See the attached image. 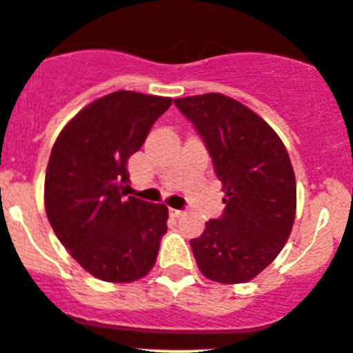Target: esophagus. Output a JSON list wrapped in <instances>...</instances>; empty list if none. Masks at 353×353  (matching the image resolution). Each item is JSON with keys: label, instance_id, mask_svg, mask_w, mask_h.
I'll return each instance as SVG.
<instances>
[{"label": "esophagus", "instance_id": "1", "mask_svg": "<svg viewBox=\"0 0 353 353\" xmlns=\"http://www.w3.org/2000/svg\"><path fill=\"white\" fill-rule=\"evenodd\" d=\"M170 214H172L173 217H181L185 214V210H178V209H170Z\"/></svg>", "mask_w": 353, "mask_h": 353}]
</instances>
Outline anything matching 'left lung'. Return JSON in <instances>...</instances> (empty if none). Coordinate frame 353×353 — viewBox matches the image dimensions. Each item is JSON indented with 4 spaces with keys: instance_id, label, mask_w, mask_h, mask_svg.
Masks as SVG:
<instances>
[{
    "instance_id": "obj_1",
    "label": "left lung",
    "mask_w": 353,
    "mask_h": 353,
    "mask_svg": "<svg viewBox=\"0 0 353 353\" xmlns=\"http://www.w3.org/2000/svg\"><path fill=\"white\" fill-rule=\"evenodd\" d=\"M195 125L223 183V217L205 223L190 246L199 270L219 284L255 279L284 248L296 219L289 152L260 115L221 93L176 98Z\"/></svg>"
}]
</instances>
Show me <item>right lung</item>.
<instances>
[{"instance_id":"right-lung-1","label":"right lung","mask_w":353,"mask_h":353,"mask_svg":"<svg viewBox=\"0 0 353 353\" xmlns=\"http://www.w3.org/2000/svg\"><path fill=\"white\" fill-rule=\"evenodd\" d=\"M172 98L119 92L69 121L54 143L43 185L47 219L93 277L125 284L150 274L168 207L125 197L127 159L139 151Z\"/></svg>"}]
</instances>
